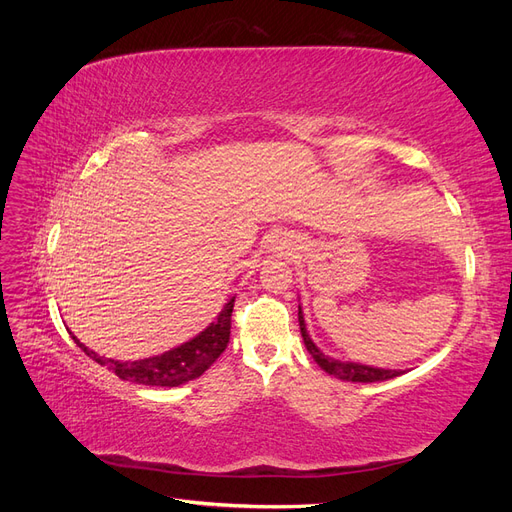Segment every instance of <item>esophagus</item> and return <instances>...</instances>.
<instances>
[{
	"label": "esophagus",
	"mask_w": 512,
	"mask_h": 512,
	"mask_svg": "<svg viewBox=\"0 0 512 512\" xmlns=\"http://www.w3.org/2000/svg\"><path fill=\"white\" fill-rule=\"evenodd\" d=\"M273 250H280V252H282V250H284V245H282V241H275V243H273Z\"/></svg>",
	"instance_id": "obj_1"
}]
</instances>
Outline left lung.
Wrapping results in <instances>:
<instances>
[{"label":"left lung","instance_id":"8db88e82","mask_svg":"<svg viewBox=\"0 0 512 512\" xmlns=\"http://www.w3.org/2000/svg\"><path fill=\"white\" fill-rule=\"evenodd\" d=\"M299 327H301V337H303V344H305L307 352L312 354V359L320 365V369L327 371L329 376H335V378L346 380V382H384V380H391V378H397L404 374L401 369H382V367H374V365L339 361V359H333V356H329V354H324L307 333L301 305H299Z\"/></svg>","mask_w":512,"mask_h":512}]
</instances>
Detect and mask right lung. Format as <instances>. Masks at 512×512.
<instances>
[{
  "label": "right lung",
  "instance_id": "1",
  "mask_svg": "<svg viewBox=\"0 0 512 512\" xmlns=\"http://www.w3.org/2000/svg\"><path fill=\"white\" fill-rule=\"evenodd\" d=\"M232 307H235V297H230L222 312L215 316V320L207 329L200 331L190 342H185L177 348H170L162 354L149 356V359L138 361H115L104 359L98 352L89 350L79 339H74V344L79 346L89 359H94L102 367L115 371V376L128 382L145 384V386H179L190 382L198 376H203L205 371L215 363V359L226 350L230 339V316Z\"/></svg>",
  "mask_w": 512,
  "mask_h": 512
}]
</instances>
